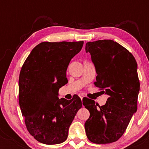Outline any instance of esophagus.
<instances>
[{
  "instance_id": "34e87169",
  "label": "esophagus",
  "mask_w": 149,
  "mask_h": 149,
  "mask_svg": "<svg viewBox=\"0 0 149 149\" xmlns=\"http://www.w3.org/2000/svg\"><path fill=\"white\" fill-rule=\"evenodd\" d=\"M79 97H81V100H83V97H84V95H82V94H79Z\"/></svg>"
}]
</instances>
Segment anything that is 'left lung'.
<instances>
[{"instance_id":"1","label":"left lung","mask_w":149,"mask_h":149,"mask_svg":"<svg viewBox=\"0 0 149 149\" xmlns=\"http://www.w3.org/2000/svg\"><path fill=\"white\" fill-rule=\"evenodd\" d=\"M97 77L95 87L109 95L103 106L91 100L83 101L90 113L85 123L88 139L95 144L116 142L123 136L137 111L140 81L137 62L131 53L112 40L87 42Z\"/></svg>"}]
</instances>
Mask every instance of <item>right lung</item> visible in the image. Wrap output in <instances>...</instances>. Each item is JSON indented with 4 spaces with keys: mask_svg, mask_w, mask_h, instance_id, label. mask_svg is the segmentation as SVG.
<instances>
[{
    "mask_svg": "<svg viewBox=\"0 0 149 149\" xmlns=\"http://www.w3.org/2000/svg\"><path fill=\"white\" fill-rule=\"evenodd\" d=\"M83 41L42 42L26 58L19 77V103L29 133L45 144L62 143L81 100L59 99L58 91L68 83L66 70Z\"/></svg>",
    "mask_w": 149,
    "mask_h": 149,
    "instance_id": "1",
    "label": "right lung"
}]
</instances>
